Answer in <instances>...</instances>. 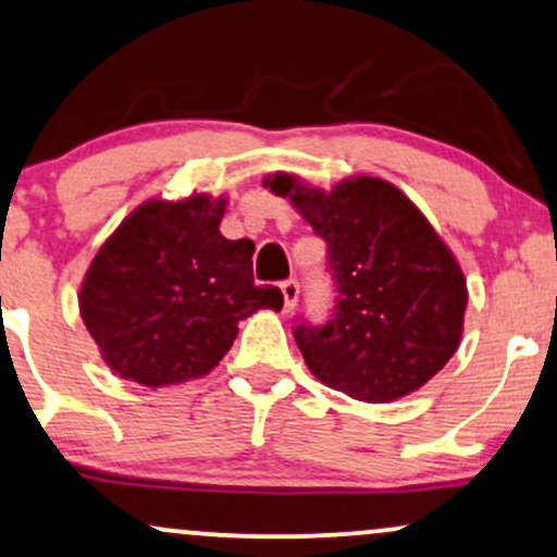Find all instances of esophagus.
<instances>
[{"instance_id": "1", "label": "esophagus", "mask_w": 557, "mask_h": 557, "mask_svg": "<svg viewBox=\"0 0 557 557\" xmlns=\"http://www.w3.org/2000/svg\"><path fill=\"white\" fill-rule=\"evenodd\" d=\"M280 290H283V298H285V313H293V308L298 306V296H300V287L296 280H287V283L280 285Z\"/></svg>"}]
</instances>
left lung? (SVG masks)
<instances>
[{
    "label": "left lung",
    "instance_id": "1",
    "mask_svg": "<svg viewBox=\"0 0 557 557\" xmlns=\"http://www.w3.org/2000/svg\"><path fill=\"white\" fill-rule=\"evenodd\" d=\"M261 184L296 207L330 249L339 293L334 319L296 330L308 371L368 405L425 386L457 352L470 293L457 257L418 205L363 173L332 189L285 171Z\"/></svg>",
    "mask_w": 557,
    "mask_h": 557
}]
</instances>
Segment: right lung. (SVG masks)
Masks as SVG:
<instances>
[{"label": "right lung", "instance_id": "add662e5", "mask_svg": "<svg viewBox=\"0 0 557 557\" xmlns=\"http://www.w3.org/2000/svg\"><path fill=\"white\" fill-rule=\"evenodd\" d=\"M225 207V194L207 191L147 199L92 257L79 317L119 379L147 388L202 379L231 350L238 321L283 308L277 287L253 283V240L220 233Z\"/></svg>", "mask_w": 557, "mask_h": 557}]
</instances>
